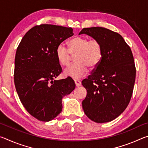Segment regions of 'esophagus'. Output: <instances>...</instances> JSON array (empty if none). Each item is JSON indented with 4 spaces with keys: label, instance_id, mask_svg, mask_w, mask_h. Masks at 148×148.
<instances>
[{
    "label": "esophagus",
    "instance_id": "obj_1",
    "mask_svg": "<svg viewBox=\"0 0 148 148\" xmlns=\"http://www.w3.org/2000/svg\"><path fill=\"white\" fill-rule=\"evenodd\" d=\"M74 82H75V84H76V87H79L82 85V82L78 79H74Z\"/></svg>",
    "mask_w": 148,
    "mask_h": 148
}]
</instances>
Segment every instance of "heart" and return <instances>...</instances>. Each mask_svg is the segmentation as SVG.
Masks as SVG:
<instances>
[{
  "label": "heart",
  "instance_id": "heart-1",
  "mask_svg": "<svg viewBox=\"0 0 148 148\" xmlns=\"http://www.w3.org/2000/svg\"><path fill=\"white\" fill-rule=\"evenodd\" d=\"M69 49L61 44L57 47L56 58L62 66H67L71 59V54L75 55L73 64L65 69L64 74L73 78H81L87 74L88 67L93 68L102 59V48L97 40H90L83 36H76L69 42Z\"/></svg>",
  "mask_w": 148,
  "mask_h": 148
}]
</instances>
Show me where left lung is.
Here are the masks:
<instances>
[{"instance_id":"obj_1","label":"left lung","mask_w":148,"mask_h":148,"mask_svg":"<svg viewBox=\"0 0 148 148\" xmlns=\"http://www.w3.org/2000/svg\"><path fill=\"white\" fill-rule=\"evenodd\" d=\"M82 34L98 40L102 48L101 61L82 82L87 90L84 113L98 123L111 121L124 112L132 97L136 68L131 49L119 34L103 27L84 28Z\"/></svg>"}]
</instances>
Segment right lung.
<instances>
[{
	"label": "right lung",
	"instance_id": "obj_1",
	"mask_svg": "<svg viewBox=\"0 0 148 148\" xmlns=\"http://www.w3.org/2000/svg\"><path fill=\"white\" fill-rule=\"evenodd\" d=\"M73 29L53 25L32 27L25 34L15 57L14 84L29 113L42 121L53 120L62 111V99L73 91V79L56 80L62 71L57 47L73 36Z\"/></svg>",
	"mask_w": 148,
	"mask_h": 148
}]
</instances>
